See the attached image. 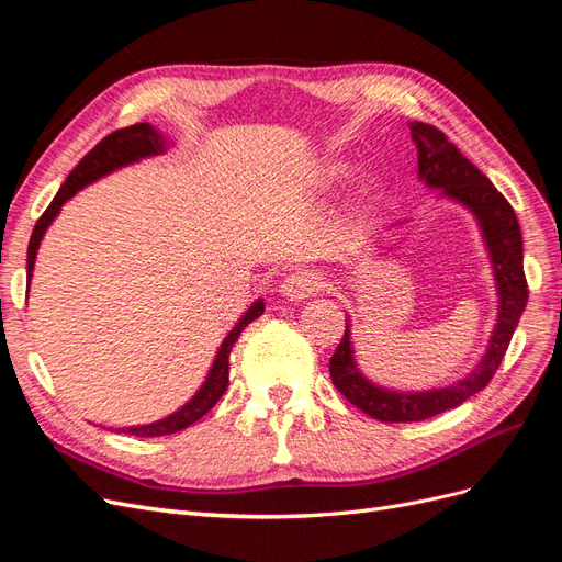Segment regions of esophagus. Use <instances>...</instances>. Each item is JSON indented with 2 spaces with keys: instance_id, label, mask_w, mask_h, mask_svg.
<instances>
[{
  "instance_id": "34e87169",
  "label": "esophagus",
  "mask_w": 562,
  "mask_h": 562,
  "mask_svg": "<svg viewBox=\"0 0 562 562\" xmlns=\"http://www.w3.org/2000/svg\"><path fill=\"white\" fill-rule=\"evenodd\" d=\"M323 291V274L316 269H300L285 277L281 283V295L291 302H302Z\"/></svg>"
}]
</instances>
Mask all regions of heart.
<instances>
[{
	"mask_svg": "<svg viewBox=\"0 0 562 562\" xmlns=\"http://www.w3.org/2000/svg\"><path fill=\"white\" fill-rule=\"evenodd\" d=\"M342 176H345V166L330 164V166L326 168V171H323V182H326V184H333V182H337V180L342 178ZM361 192H363V194H368V192H370V184H363V187H361Z\"/></svg>",
	"mask_w": 562,
	"mask_h": 562,
	"instance_id": "obj_1",
	"label": "heart"
}]
</instances>
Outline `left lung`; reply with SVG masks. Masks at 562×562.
<instances>
[{
  "mask_svg": "<svg viewBox=\"0 0 562 562\" xmlns=\"http://www.w3.org/2000/svg\"><path fill=\"white\" fill-rule=\"evenodd\" d=\"M407 126H411L413 140L419 149V178L429 187H440L446 196L464 203L479 217L492 267H495L499 318L495 333H492L487 353L469 378L459 380L452 386L413 391V394L380 389L361 375L353 361L351 330L347 323L345 335L339 339L330 359V378L339 389V394L359 407V411L380 422L429 419L450 411V407L462 405L467 398L483 391L502 366L504 353L508 345H512L514 330L525 312L527 295H530L527 293V279L522 271L520 225L512 203L448 140L443 131L422 122H411Z\"/></svg>",
  "mask_w": 562,
  "mask_h": 562,
  "instance_id": "8db88e82",
  "label": "left lung"
}]
</instances>
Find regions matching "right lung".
Masks as SVG:
<instances>
[{
  "label": "right lung",
  "instance_id": "right-lung-1",
  "mask_svg": "<svg viewBox=\"0 0 562 562\" xmlns=\"http://www.w3.org/2000/svg\"><path fill=\"white\" fill-rule=\"evenodd\" d=\"M164 143H166L164 135L157 133L149 124H133V126L119 128V131L105 135V138L100 140L89 151V155L83 157L72 168V173L65 178L58 194L54 196V201L48 203V209L37 220L35 229H32L30 246H27V281L32 277V269H35V258H37V248H40L42 236H44L46 227L54 223V217L58 215L63 203L70 199V196H75V192H79L81 187H87L89 182L108 176L110 171H116L119 166H126L131 161H138L143 157L159 155V151H164ZM262 312H265V304H262V300H258L244 314V318L236 323L234 330H229L223 347L217 349V356H215V361H213V368L209 372L206 382H203V386L199 389V394L190 403L182 405L178 413H173L171 417H166L161 422L147 424V427H128V429H122V431L128 434V436H140V438L168 436V434H178V431L190 427V424L199 422L220 401V396H223L225 391H227L232 347L236 345V339H239L241 330L248 326V323L258 318Z\"/></svg>",
  "mask_w": 562,
  "mask_h": 562
}]
</instances>
